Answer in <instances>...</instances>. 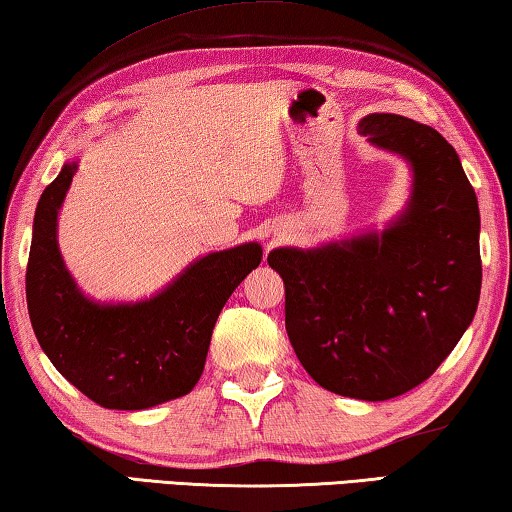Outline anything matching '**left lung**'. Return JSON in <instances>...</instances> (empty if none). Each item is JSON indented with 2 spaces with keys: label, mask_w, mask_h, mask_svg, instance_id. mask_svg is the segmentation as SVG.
<instances>
[{
  "label": "left lung",
  "mask_w": 512,
  "mask_h": 512,
  "mask_svg": "<svg viewBox=\"0 0 512 512\" xmlns=\"http://www.w3.org/2000/svg\"><path fill=\"white\" fill-rule=\"evenodd\" d=\"M361 133L414 167L404 216L381 236L319 250L280 248L285 326L305 372L326 391L391 400L432 375L476 315L480 216L455 149L400 114H370Z\"/></svg>",
  "instance_id": "8db88e82"
}]
</instances>
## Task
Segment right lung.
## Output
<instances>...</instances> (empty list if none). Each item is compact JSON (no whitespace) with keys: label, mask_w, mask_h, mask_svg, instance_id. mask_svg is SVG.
I'll return each instance as SVG.
<instances>
[{"label":"right lung","mask_w":512,"mask_h":512,"mask_svg":"<svg viewBox=\"0 0 512 512\" xmlns=\"http://www.w3.org/2000/svg\"><path fill=\"white\" fill-rule=\"evenodd\" d=\"M75 163L43 190L27 262V308L52 365L105 409H147L181 398L202 377L216 319L262 262L257 243L211 253L165 292L135 305H96L78 292L57 248V213Z\"/></svg>","instance_id":"obj_1"}]
</instances>
